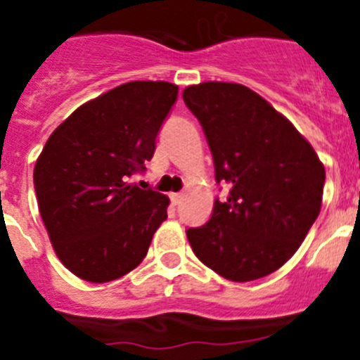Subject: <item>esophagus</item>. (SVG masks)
I'll return each instance as SVG.
<instances>
[{
    "mask_svg": "<svg viewBox=\"0 0 360 360\" xmlns=\"http://www.w3.org/2000/svg\"><path fill=\"white\" fill-rule=\"evenodd\" d=\"M182 200H184L182 193H173V195H171V202H173V205H180Z\"/></svg>",
    "mask_w": 360,
    "mask_h": 360,
    "instance_id": "1",
    "label": "esophagus"
}]
</instances>
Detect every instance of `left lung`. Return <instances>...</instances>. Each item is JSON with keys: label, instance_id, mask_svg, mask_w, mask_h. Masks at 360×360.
Returning a JSON list of instances; mask_svg holds the SVG:
<instances>
[{"label": "left lung", "instance_id": "8db88e82", "mask_svg": "<svg viewBox=\"0 0 360 360\" xmlns=\"http://www.w3.org/2000/svg\"><path fill=\"white\" fill-rule=\"evenodd\" d=\"M227 200L211 219L187 229L193 252L231 281L265 278L294 256L319 216L324 165L310 142L262 95L234 82L186 88Z\"/></svg>", "mask_w": 360, "mask_h": 360}]
</instances>
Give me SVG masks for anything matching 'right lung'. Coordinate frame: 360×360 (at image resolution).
<instances>
[{"label": "right lung", "mask_w": 360, "mask_h": 360, "mask_svg": "<svg viewBox=\"0 0 360 360\" xmlns=\"http://www.w3.org/2000/svg\"><path fill=\"white\" fill-rule=\"evenodd\" d=\"M178 86L133 81L82 104L50 135L34 167L41 218L63 265L90 283L142 263L169 198L129 184L146 169Z\"/></svg>", "instance_id": "right-lung-1"}]
</instances>
